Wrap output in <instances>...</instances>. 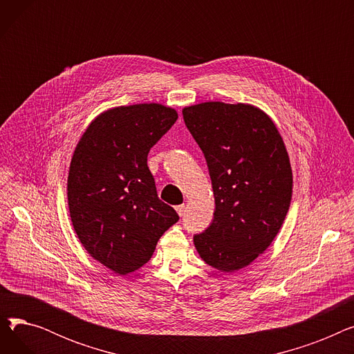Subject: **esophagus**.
<instances>
[{"instance_id":"1","label":"esophagus","mask_w":354,"mask_h":354,"mask_svg":"<svg viewBox=\"0 0 354 354\" xmlns=\"http://www.w3.org/2000/svg\"><path fill=\"white\" fill-rule=\"evenodd\" d=\"M175 209H176V212L179 214V216H183V214H185V205H178Z\"/></svg>"}]
</instances>
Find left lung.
<instances>
[{"label":"left lung","instance_id":"1","mask_svg":"<svg viewBox=\"0 0 354 354\" xmlns=\"http://www.w3.org/2000/svg\"><path fill=\"white\" fill-rule=\"evenodd\" d=\"M205 156L215 196L211 225L194 235L201 258L231 272L272 243L290 209L292 174L272 120L251 104L207 102L182 110Z\"/></svg>","mask_w":354,"mask_h":354}]
</instances>
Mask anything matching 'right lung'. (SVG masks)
Listing matches in <instances>:
<instances>
[{"instance_id":"add662e5","label":"right lung","mask_w":354,"mask_h":354,"mask_svg":"<svg viewBox=\"0 0 354 354\" xmlns=\"http://www.w3.org/2000/svg\"><path fill=\"white\" fill-rule=\"evenodd\" d=\"M176 119V110L158 103L110 109L90 123L71 158L74 231L93 258L120 275L145 266L179 221L159 199L147 167L149 151Z\"/></svg>"}]
</instances>
